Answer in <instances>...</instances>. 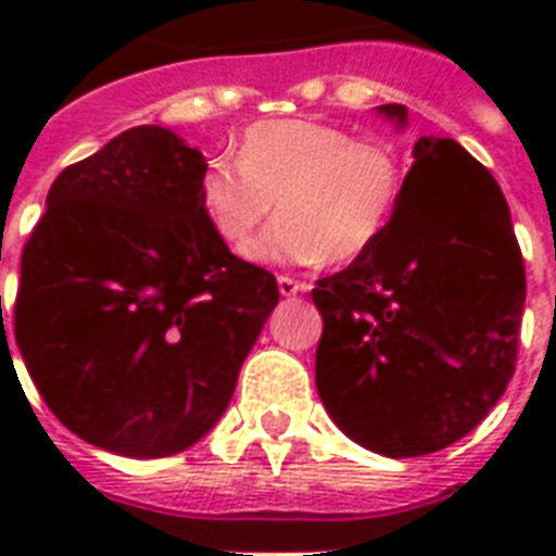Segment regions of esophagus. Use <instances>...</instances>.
I'll return each mask as SVG.
<instances>
[{"instance_id":"obj_1","label":"esophagus","mask_w":556,"mask_h":556,"mask_svg":"<svg viewBox=\"0 0 556 556\" xmlns=\"http://www.w3.org/2000/svg\"><path fill=\"white\" fill-rule=\"evenodd\" d=\"M277 286H279V294L282 296H294V294H303L305 288V282H300V279H294V277H288V274H282V277L277 279Z\"/></svg>"}]
</instances>
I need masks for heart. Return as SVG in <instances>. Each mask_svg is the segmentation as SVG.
<instances>
[{
  "label": "heart",
  "instance_id": "b5f03b06",
  "mask_svg": "<svg viewBox=\"0 0 556 556\" xmlns=\"http://www.w3.org/2000/svg\"><path fill=\"white\" fill-rule=\"evenodd\" d=\"M404 190V167L383 141H357L334 124L279 117L248 126L236 161L213 159L199 201L227 244H242L270 216L244 256L268 265L352 262L383 239Z\"/></svg>",
  "mask_w": 556,
  "mask_h": 556
}]
</instances>
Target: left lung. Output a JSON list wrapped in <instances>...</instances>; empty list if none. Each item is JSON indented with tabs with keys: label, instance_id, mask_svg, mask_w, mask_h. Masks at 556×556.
I'll use <instances>...</instances> for the list:
<instances>
[{
	"label": "left lung",
	"instance_id": "1",
	"mask_svg": "<svg viewBox=\"0 0 556 556\" xmlns=\"http://www.w3.org/2000/svg\"><path fill=\"white\" fill-rule=\"evenodd\" d=\"M380 115L406 124V106ZM395 218L317 279V392L340 430L389 458L465 439L517 369L526 265L508 201L450 138H418Z\"/></svg>",
	"mask_w": 556,
	"mask_h": 556
}]
</instances>
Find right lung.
<instances>
[{"instance_id":"add662e5","label":"right lung","mask_w":556,"mask_h":556,"mask_svg":"<svg viewBox=\"0 0 556 556\" xmlns=\"http://www.w3.org/2000/svg\"><path fill=\"white\" fill-rule=\"evenodd\" d=\"M207 161L135 126L65 167L22 251L13 334L60 421L117 456L192 447L225 415L279 303L199 201Z\"/></svg>"}]
</instances>
